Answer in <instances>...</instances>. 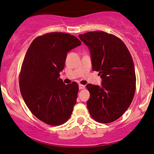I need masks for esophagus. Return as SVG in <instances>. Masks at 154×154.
Masks as SVG:
<instances>
[{"mask_svg":"<svg viewBox=\"0 0 154 154\" xmlns=\"http://www.w3.org/2000/svg\"><path fill=\"white\" fill-rule=\"evenodd\" d=\"M84 87H85L84 85H82V84H79V89H83V88H84Z\"/></svg>","mask_w":154,"mask_h":154,"instance_id":"esophagus-1","label":"esophagus"}]
</instances>
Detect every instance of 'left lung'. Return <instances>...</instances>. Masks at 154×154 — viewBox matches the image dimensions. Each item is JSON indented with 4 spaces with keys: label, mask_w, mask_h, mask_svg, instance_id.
Returning <instances> with one entry per match:
<instances>
[{
    "label": "left lung",
    "mask_w": 154,
    "mask_h": 154,
    "mask_svg": "<svg viewBox=\"0 0 154 154\" xmlns=\"http://www.w3.org/2000/svg\"><path fill=\"white\" fill-rule=\"evenodd\" d=\"M89 49L93 70L98 71L100 86L88 84L90 98L86 105L91 116L100 123H111L121 116L135 91L133 60L119 38L103 31L79 35Z\"/></svg>",
    "instance_id": "left-lung-1"
}]
</instances>
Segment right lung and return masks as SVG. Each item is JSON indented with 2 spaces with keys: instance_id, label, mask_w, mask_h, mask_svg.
<instances>
[{
  "instance_id": "1",
  "label": "right lung",
  "mask_w": 154,
  "mask_h": 154,
  "mask_svg": "<svg viewBox=\"0 0 154 154\" xmlns=\"http://www.w3.org/2000/svg\"><path fill=\"white\" fill-rule=\"evenodd\" d=\"M82 45L79 39L63 33L39 36L26 53L19 76V88L26 105L47 124L61 125L77 103L76 82L65 84L59 77L68 51Z\"/></svg>"
}]
</instances>
